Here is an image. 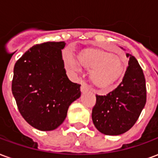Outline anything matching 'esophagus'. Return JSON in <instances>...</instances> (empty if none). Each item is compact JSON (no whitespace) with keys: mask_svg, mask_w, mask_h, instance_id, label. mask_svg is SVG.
<instances>
[{"mask_svg":"<svg viewBox=\"0 0 158 158\" xmlns=\"http://www.w3.org/2000/svg\"><path fill=\"white\" fill-rule=\"evenodd\" d=\"M80 90H81V92H86V91H88V90H89V87H88V85H87L86 83L83 82L82 84H81Z\"/></svg>","mask_w":158,"mask_h":158,"instance_id":"esophagus-1","label":"esophagus"}]
</instances>
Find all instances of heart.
I'll return each instance as SVG.
<instances>
[{"mask_svg": "<svg viewBox=\"0 0 158 158\" xmlns=\"http://www.w3.org/2000/svg\"><path fill=\"white\" fill-rule=\"evenodd\" d=\"M79 64L90 72V81L96 88L106 90L118 79L123 69L122 62L118 56L102 50L90 49L78 56ZM69 69L78 72V67L73 60H69Z\"/></svg>", "mask_w": 158, "mask_h": 158, "instance_id": "heart-1", "label": "heart"}]
</instances>
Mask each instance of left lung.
<instances>
[{
    "label": "left lung",
    "mask_w": 158,
    "mask_h": 158,
    "mask_svg": "<svg viewBox=\"0 0 158 158\" xmlns=\"http://www.w3.org/2000/svg\"><path fill=\"white\" fill-rule=\"evenodd\" d=\"M129 57L122 82L106 96L96 95L92 109V121L100 132L119 135L132 128L146 102V79L134 56Z\"/></svg>",
    "instance_id": "obj_1"
}]
</instances>
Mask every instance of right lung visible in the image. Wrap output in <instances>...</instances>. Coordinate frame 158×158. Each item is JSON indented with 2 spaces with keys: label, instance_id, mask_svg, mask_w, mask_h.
Returning <instances> with one entry per match:
<instances>
[{
  "label": "right lung",
  "instance_id": "1",
  "mask_svg": "<svg viewBox=\"0 0 158 158\" xmlns=\"http://www.w3.org/2000/svg\"><path fill=\"white\" fill-rule=\"evenodd\" d=\"M64 41L45 42L29 49L13 69L12 95L26 122L41 131L62 124L71 103L81 95L80 85L66 74Z\"/></svg>",
  "mask_w": 158,
  "mask_h": 158
}]
</instances>
